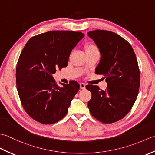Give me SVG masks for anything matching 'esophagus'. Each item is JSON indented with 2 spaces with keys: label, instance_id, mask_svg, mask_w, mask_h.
Wrapping results in <instances>:
<instances>
[{
  "label": "esophagus",
  "instance_id": "1",
  "mask_svg": "<svg viewBox=\"0 0 155 155\" xmlns=\"http://www.w3.org/2000/svg\"><path fill=\"white\" fill-rule=\"evenodd\" d=\"M80 87H81V89H85V88H86V85H85L83 83H81L80 84Z\"/></svg>",
  "mask_w": 155,
  "mask_h": 155
}]
</instances>
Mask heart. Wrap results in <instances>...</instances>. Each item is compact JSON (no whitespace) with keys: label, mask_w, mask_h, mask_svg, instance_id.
Wrapping results in <instances>:
<instances>
[{"label":"heart","mask_w":155,"mask_h":155,"mask_svg":"<svg viewBox=\"0 0 155 155\" xmlns=\"http://www.w3.org/2000/svg\"><path fill=\"white\" fill-rule=\"evenodd\" d=\"M84 51L86 54L93 53V52H99L97 46L93 43H91V42L87 43L84 46Z\"/></svg>","instance_id":"heart-1"}]
</instances>
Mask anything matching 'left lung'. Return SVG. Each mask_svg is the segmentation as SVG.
I'll use <instances>...</instances> for the list:
<instances>
[{
	"mask_svg": "<svg viewBox=\"0 0 155 155\" xmlns=\"http://www.w3.org/2000/svg\"><path fill=\"white\" fill-rule=\"evenodd\" d=\"M88 36L97 46L101 59L95 73L103 75L107 90L87 85L92 94L88 107L91 114L103 123L122 119L132 108L139 93L140 71L131 45L113 32L95 30Z\"/></svg>",
	"mask_w": 155,
	"mask_h": 155,
	"instance_id": "obj_1",
	"label": "left lung"
}]
</instances>
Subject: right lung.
<instances>
[{
	"label": "right lung",
	"instance_id": "right-lung-1",
	"mask_svg": "<svg viewBox=\"0 0 155 155\" xmlns=\"http://www.w3.org/2000/svg\"><path fill=\"white\" fill-rule=\"evenodd\" d=\"M81 32L53 31L29 39L16 69L20 99L28 114L42 124H53L68 112L80 86L77 81L56 84L52 74L68 64L69 55L84 37Z\"/></svg>",
	"mask_w": 155,
	"mask_h": 155
}]
</instances>
